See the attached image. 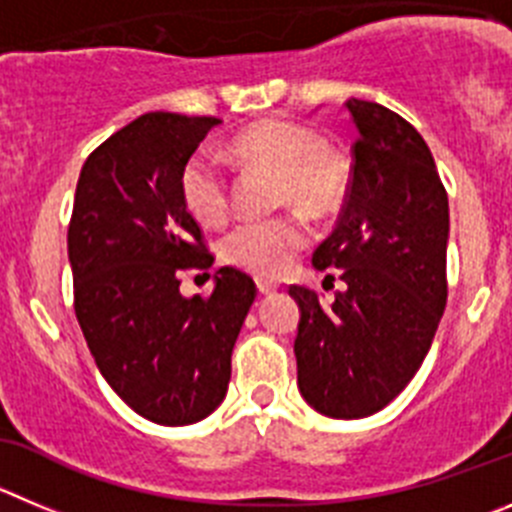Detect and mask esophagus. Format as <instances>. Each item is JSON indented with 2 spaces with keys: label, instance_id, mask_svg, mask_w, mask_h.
<instances>
[{
  "label": "esophagus",
  "instance_id": "34e87169",
  "mask_svg": "<svg viewBox=\"0 0 512 512\" xmlns=\"http://www.w3.org/2000/svg\"><path fill=\"white\" fill-rule=\"evenodd\" d=\"M257 290H260V295H272L275 290H278V283H270V280H257Z\"/></svg>",
  "mask_w": 512,
  "mask_h": 512
}]
</instances>
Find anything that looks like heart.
<instances>
[{"mask_svg": "<svg viewBox=\"0 0 512 512\" xmlns=\"http://www.w3.org/2000/svg\"><path fill=\"white\" fill-rule=\"evenodd\" d=\"M229 154L240 164L278 176L275 199L308 217H328L348 194L346 156L318 141L310 128L288 121H262L237 133ZM181 202L204 227H219L229 214V181L207 151L191 156L179 176ZM303 224L295 217L242 222L222 240L224 260L257 278H278L305 247Z\"/></svg>", "mask_w": 512, "mask_h": 512, "instance_id": "b5f03b06", "label": "heart"}]
</instances>
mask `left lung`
I'll list each match as a JSON object with an SVG mask.
<instances>
[{
    "label": "left lung",
    "mask_w": 512,
    "mask_h": 512,
    "mask_svg": "<svg viewBox=\"0 0 512 512\" xmlns=\"http://www.w3.org/2000/svg\"><path fill=\"white\" fill-rule=\"evenodd\" d=\"M358 136L336 229L313 252L346 288L331 305L290 285L300 308L298 389L315 412L361 419L414 379L447 305L450 207L417 128L371 100H346ZM333 280V275H328Z\"/></svg>",
    "instance_id": "left-lung-1"
}]
</instances>
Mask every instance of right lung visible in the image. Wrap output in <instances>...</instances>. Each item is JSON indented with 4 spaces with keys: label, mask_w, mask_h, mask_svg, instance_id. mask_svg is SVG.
Here are the masks:
<instances>
[{
    "label": "right lung",
    "mask_w": 512,
    "mask_h": 512,
    "mask_svg": "<svg viewBox=\"0 0 512 512\" xmlns=\"http://www.w3.org/2000/svg\"><path fill=\"white\" fill-rule=\"evenodd\" d=\"M219 123L143 113L95 148L75 189V315L103 379L164 427L194 424L222 404L234 341L257 293L234 267L214 272L207 298L179 293L181 270L212 265L179 176Z\"/></svg>",
    "instance_id": "right-lung-1"
}]
</instances>
